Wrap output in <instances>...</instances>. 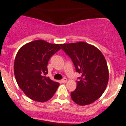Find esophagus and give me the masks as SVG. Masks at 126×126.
<instances>
[{
  "instance_id": "obj_1",
  "label": "esophagus",
  "mask_w": 126,
  "mask_h": 126,
  "mask_svg": "<svg viewBox=\"0 0 126 126\" xmlns=\"http://www.w3.org/2000/svg\"><path fill=\"white\" fill-rule=\"evenodd\" d=\"M61 83H66L67 81V78H64V79H61Z\"/></svg>"
}]
</instances>
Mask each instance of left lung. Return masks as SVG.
Here are the masks:
<instances>
[{"label":"left lung","mask_w":126,"mask_h":126,"mask_svg":"<svg viewBox=\"0 0 126 126\" xmlns=\"http://www.w3.org/2000/svg\"><path fill=\"white\" fill-rule=\"evenodd\" d=\"M62 50L81 74L76 89L71 93L75 103L90 105L101 96L108 85L109 72L106 59L98 48L85 42L61 44Z\"/></svg>","instance_id":"1"}]
</instances>
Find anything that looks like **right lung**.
<instances>
[{
    "instance_id": "obj_1",
    "label": "right lung",
    "mask_w": 126,
    "mask_h": 126,
    "mask_svg": "<svg viewBox=\"0 0 126 126\" xmlns=\"http://www.w3.org/2000/svg\"><path fill=\"white\" fill-rule=\"evenodd\" d=\"M61 45L42 39L33 41L20 48L15 57L14 73L19 87L35 101L45 102L51 99L59 86L48 74V61Z\"/></svg>"
}]
</instances>
